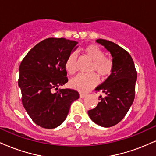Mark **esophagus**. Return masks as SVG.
Wrapping results in <instances>:
<instances>
[{"instance_id": "1", "label": "esophagus", "mask_w": 156, "mask_h": 156, "mask_svg": "<svg viewBox=\"0 0 156 156\" xmlns=\"http://www.w3.org/2000/svg\"><path fill=\"white\" fill-rule=\"evenodd\" d=\"M86 96H87V94H85V93H82V92H80V98H85Z\"/></svg>"}]
</instances>
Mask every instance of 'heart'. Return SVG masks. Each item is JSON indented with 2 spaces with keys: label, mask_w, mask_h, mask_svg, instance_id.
Returning a JSON list of instances; mask_svg holds the SVG:
<instances>
[{
  "label": "heart",
  "mask_w": 156,
  "mask_h": 156,
  "mask_svg": "<svg viewBox=\"0 0 156 156\" xmlns=\"http://www.w3.org/2000/svg\"><path fill=\"white\" fill-rule=\"evenodd\" d=\"M84 52L93 61L90 70H96L100 76L107 77L113 71L112 61L105 57V53L97 44H89L84 48ZM68 74L73 75L77 70V53L73 52L68 55L64 64ZM98 77L96 73H80L69 82L71 87L82 92H88L98 83Z\"/></svg>",
  "instance_id": "1"
}]
</instances>
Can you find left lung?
Listing matches in <instances>:
<instances>
[{
    "label": "left lung",
    "instance_id": "left-lung-1",
    "mask_svg": "<svg viewBox=\"0 0 156 156\" xmlns=\"http://www.w3.org/2000/svg\"><path fill=\"white\" fill-rule=\"evenodd\" d=\"M96 42L110 52L114 68L108 78L96 87V92L105 96H100L98 105L88 111V114L97 125L109 128L119 123L133 104L137 72L133 58L122 48L103 39Z\"/></svg>",
    "mask_w": 156,
    "mask_h": 156
}]
</instances>
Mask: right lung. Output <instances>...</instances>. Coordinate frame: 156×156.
I'll list each match as a JSON object with an SVG mask.
<instances>
[{"instance_id":"1","label":"right lung","mask_w":156,"mask_h":156,"mask_svg":"<svg viewBox=\"0 0 156 156\" xmlns=\"http://www.w3.org/2000/svg\"><path fill=\"white\" fill-rule=\"evenodd\" d=\"M77 44L78 42L64 38L44 39L30 50L20 65L23 105L32 120L42 128L59 126L73 102L79 98L74 89L53 92L68 81L64 64Z\"/></svg>"}]
</instances>
